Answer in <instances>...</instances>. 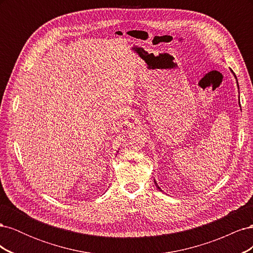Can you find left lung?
Wrapping results in <instances>:
<instances>
[{"label":"left lung","instance_id":"1","mask_svg":"<svg viewBox=\"0 0 253 253\" xmlns=\"http://www.w3.org/2000/svg\"><path fill=\"white\" fill-rule=\"evenodd\" d=\"M231 73L233 74V76H234V78H235V80H236V85H237V88H239V94H240V87H239V82H237V78H236V76H235V74H234V73H233L232 71H231ZM239 103H240V102H239ZM240 106H241V104H240ZM154 183H155V186H156V188H157V189H158L159 191H163L162 189H160V188H159V186L157 185V182H156V180H155V179H154Z\"/></svg>","mask_w":253,"mask_h":253}]
</instances>
